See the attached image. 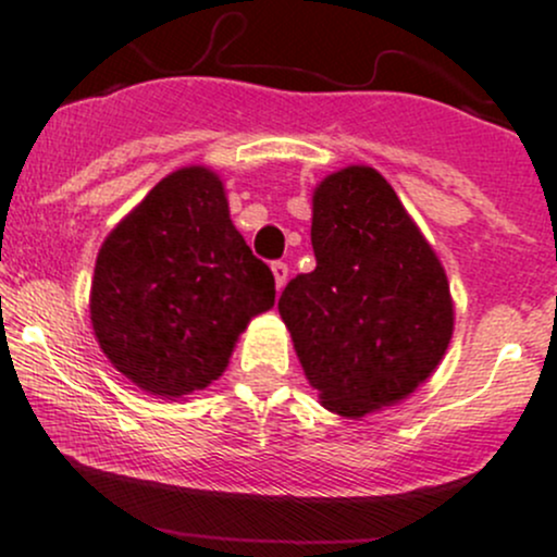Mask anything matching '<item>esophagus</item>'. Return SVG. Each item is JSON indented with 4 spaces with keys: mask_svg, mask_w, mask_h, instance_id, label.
Segmentation results:
<instances>
[{
    "mask_svg": "<svg viewBox=\"0 0 557 557\" xmlns=\"http://www.w3.org/2000/svg\"><path fill=\"white\" fill-rule=\"evenodd\" d=\"M272 274H274V285H277V290H283L285 283H287V264H285V261H272Z\"/></svg>",
    "mask_w": 557,
    "mask_h": 557,
    "instance_id": "34e87169",
    "label": "esophagus"
}]
</instances>
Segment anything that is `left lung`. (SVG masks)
<instances>
[{
	"mask_svg": "<svg viewBox=\"0 0 557 557\" xmlns=\"http://www.w3.org/2000/svg\"><path fill=\"white\" fill-rule=\"evenodd\" d=\"M314 272L296 274L280 317L322 403L359 419L411 395L453 335L443 264L372 168L324 177L311 220Z\"/></svg>",
	"mask_w": 557,
	"mask_h": 557,
	"instance_id": "left-lung-1",
	"label": "left lung"
}]
</instances>
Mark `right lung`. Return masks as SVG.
Listing matches in <instances>:
<instances>
[{"label":"right lung","instance_id":"add662e5","mask_svg":"<svg viewBox=\"0 0 557 557\" xmlns=\"http://www.w3.org/2000/svg\"><path fill=\"white\" fill-rule=\"evenodd\" d=\"M274 306V274L227 212L214 172H172L96 257L91 322L117 372L162 398L212 385L251 317Z\"/></svg>","mask_w":557,"mask_h":557}]
</instances>
